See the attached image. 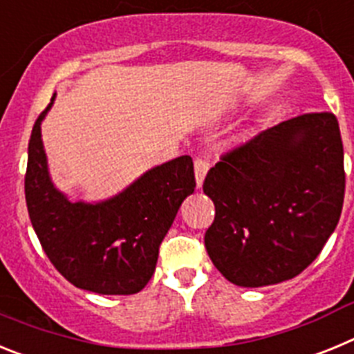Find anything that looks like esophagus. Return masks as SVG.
Returning a JSON list of instances; mask_svg holds the SVG:
<instances>
[{"label": "esophagus", "mask_w": 354, "mask_h": 354, "mask_svg": "<svg viewBox=\"0 0 354 354\" xmlns=\"http://www.w3.org/2000/svg\"><path fill=\"white\" fill-rule=\"evenodd\" d=\"M209 171V162L202 158H196L195 159V179H196V187L202 186L204 183L205 175Z\"/></svg>", "instance_id": "esophagus-1"}]
</instances>
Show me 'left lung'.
I'll use <instances>...</instances> for the list:
<instances>
[{
    "instance_id": "obj_1",
    "label": "left lung",
    "mask_w": 354,
    "mask_h": 354,
    "mask_svg": "<svg viewBox=\"0 0 354 354\" xmlns=\"http://www.w3.org/2000/svg\"><path fill=\"white\" fill-rule=\"evenodd\" d=\"M346 189L333 113H306L262 131L209 170L216 216L205 248L239 287L286 282L314 262L339 223Z\"/></svg>"
}]
</instances>
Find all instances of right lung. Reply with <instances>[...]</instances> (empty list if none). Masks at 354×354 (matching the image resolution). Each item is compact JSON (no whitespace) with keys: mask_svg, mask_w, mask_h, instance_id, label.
<instances>
[{"mask_svg":"<svg viewBox=\"0 0 354 354\" xmlns=\"http://www.w3.org/2000/svg\"><path fill=\"white\" fill-rule=\"evenodd\" d=\"M37 118L28 145L24 193L44 252L72 286L97 294H134L156 270L159 245L187 195L195 192L193 159L180 156L150 168L101 202H72L55 186Z\"/></svg>","mask_w":354,"mask_h":354,"instance_id":"obj_1","label":"right lung"}]
</instances>
